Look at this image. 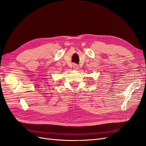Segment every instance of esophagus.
<instances>
[{"mask_svg": "<svg viewBox=\"0 0 146 146\" xmlns=\"http://www.w3.org/2000/svg\"><path fill=\"white\" fill-rule=\"evenodd\" d=\"M73 68H74V69L75 70H78V69H79L78 66L77 64H74V66H73Z\"/></svg>", "mask_w": 146, "mask_h": 146, "instance_id": "obj_1", "label": "esophagus"}]
</instances>
